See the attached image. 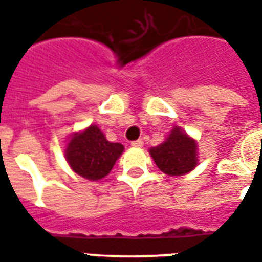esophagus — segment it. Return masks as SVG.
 I'll use <instances>...</instances> for the list:
<instances>
[{"label": "esophagus", "mask_w": 262, "mask_h": 262, "mask_svg": "<svg viewBox=\"0 0 262 262\" xmlns=\"http://www.w3.org/2000/svg\"><path fill=\"white\" fill-rule=\"evenodd\" d=\"M132 147H136V148H140L143 147V140H135V142L130 143Z\"/></svg>", "instance_id": "1"}]
</instances>
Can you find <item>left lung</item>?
<instances>
[{
	"instance_id": "1",
	"label": "left lung",
	"mask_w": 262,
	"mask_h": 262,
	"mask_svg": "<svg viewBox=\"0 0 262 262\" xmlns=\"http://www.w3.org/2000/svg\"><path fill=\"white\" fill-rule=\"evenodd\" d=\"M148 153L159 170L171 177L185 176L199 163L196 140L180 126H174L164 142L150 148Z\"/></svg>"
}]
</instances>
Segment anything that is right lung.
Instances as JSON below:
<instances>
[{"instance_id":"obj_1","label":"right lung","mask_w":262,"mask_h":262,"mask_svg":"<svg viewBox=\"0 0 262 262\" xmlns=\"http://www.w3.org/2000/svg\"><path fill=\"white\" fill-rule=\"evenodd\" d=\"M123 150L120 143L108 142L98 125H90L70 135L64 157L75 174L90 181H99L111 172Z\"/></svg>"}]
</instances>
